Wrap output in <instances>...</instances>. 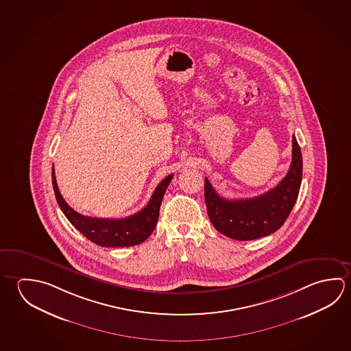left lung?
Returning a JSON list of instances; mask_svg holds the SVG:
<instances>
[{
    "label": "left lung",
    "mask_w": 351,
    "mask_h": 351,
    "mask_svg": "<svg viewBox=\"0 0 351 351\" xmlns=\"http://www.w3.org/2000/svg\"><path fill=\"white\" fill-rule=\"evenodd\" d=\"M302 153L292 136V161L289 173L276 187L246 199L219 196L208 178H204V199L209 221L228 238L254 240L270 235L282 227L295 206L302 181Z\"/></svg>",
    "instance_id": "left-lung-1"
}]
</instances>
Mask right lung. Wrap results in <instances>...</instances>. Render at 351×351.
Returning <instances> with one entry per match:
<instances>
[{
  "label": "right lung",
  "mask_w": 351,
  "mask_h": 351,
  "mask_svg": "<svg viewBox=\"0 0 351 351\" xmlns=\"http://www.w3.org/2000/svg\"><path fill=\"white\" fill-rule=\"evenodd\" d=\"M173 173L158 184L148 204L136 215H130L122 219H107V218H93L80 215L71 208L62 198L56 184L54 167L51 170L53 189L56 193V201L62 213L69 221L87 239L95 244L106 247H123V246L138 245L149 238L153 233L160 212L161 201L165 195L167 186L173 180Z\"/></svg>",
  "instance_id": "obj_1"
}]
</instances>
